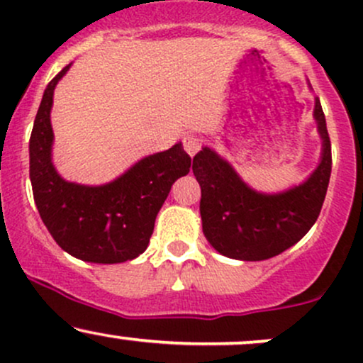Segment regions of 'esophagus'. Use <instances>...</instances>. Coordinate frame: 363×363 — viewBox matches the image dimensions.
I'll list each match as a JSON object with an SVG mask.
<instances>
[{
    "mask_svg": "<svg viewBox=\"0 0 363 363\" xmlns=\"http://www.w3.org/2000/svg\"><path fill=\"white\" fill-rule=\"evenodd\" d=\"M182 145H184V150L187 153H189L191 157H194L196 153L201 150V145H203V140L199 138V136H194V135H187L184 136V140H182Z\"/></svg>",
    "mask_w": 363,
    "mask_h": 363,
    "instance_id": "34e87169",
    "label": "esophagus"
}]
</instances>
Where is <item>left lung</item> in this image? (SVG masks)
Listing matches in <instances>:
<instances>
[{"label":"left lung","instance_id":"obj_1","mask_svg":"<svg viewBox=\"0 0 363 363\" xmlns=\"http://www.w3.org/2000/svg\"><path fill=\"white\" fill-rule=\"evenodd\" d=\"M314 118L323 138L320 164L303 184L285 193H256L213 150L196 153L193 172L201 186L203 232L220 254L242 261L269 259L297 244L315 223L331 176V141L319 99Z\"/></svg>","mask_w":363,"mask_h":363}]
</instances>
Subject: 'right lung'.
I'll list each match as a JSON object with an SVG mask.
<instances>
[{"label":"right lung","instance_id":"obj_1","mask_svg":"<svg viewBox=\"0 0 363 363\" xmlns=\"http://www.w3.org/2000/svg\"><path fill=\"white\" fill-rule=\"evenodd\" d=\"M65 66L49 82L28 143L30 181L37 210L57 245L82 261L114 264L135 259L148 247L157 213L170 187L191 169L181 143L150 155L104 186L61 179L51 162V107Z\"/></svg>","mask_w":363,"mask_h":363}]
</instances>
